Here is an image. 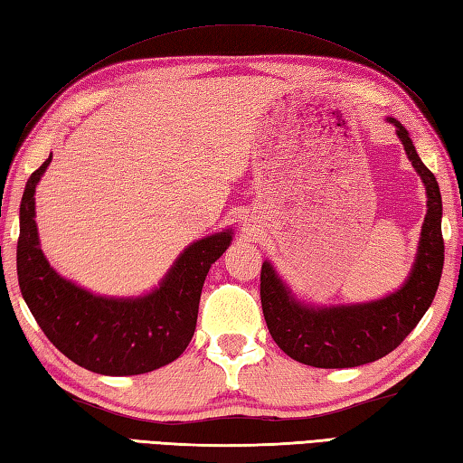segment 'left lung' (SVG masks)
<instances>
[{
	"label": "left lung",
	"instance_id": "obj_1",
	"mask_svg": "<svg viewBox=\"0 0 463 463\" xmlns=\"http://www.w3.org/2000/svg\"><path fill=\"white\" fill-rule=\"evenodd\" d=\"M389 123L395 125L427 194L420 248L405 284L381 300L314 308L294 298L269 261L261 264L260 298L269 335L290 359L310 367L348 369L379 361L403 343L438 292L443 269L439 185L417 155L407 128L395 118Z\"/></svg>",
	"mask_w": 463,
	"mask_h": 463
}]
</instances>
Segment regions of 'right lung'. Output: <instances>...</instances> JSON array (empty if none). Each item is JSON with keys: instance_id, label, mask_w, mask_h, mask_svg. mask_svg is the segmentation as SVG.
Here are the masks:
<instances>
[{"instance_id": "right-lung-1", "label": "right lung", "mask_w": 463, "mask_h": 463, "mask_svg": "<svg viewBox=\"0 0 463 463\" xmlns=\"http://www.w3.org/2000/svg\"><path fill=\"white\" fill-rule=\"evenodd\" d=\"M50 161L52 155L32 173L20 205L17 282L33 318L60 353L92 373L123 377L173 363L195 333L205 276L228 250L232 232L191 243L151 294L94 296L64 280L42 254L33 194Z\"/></svg>"}]
</instances>
